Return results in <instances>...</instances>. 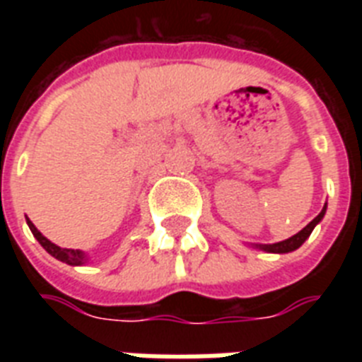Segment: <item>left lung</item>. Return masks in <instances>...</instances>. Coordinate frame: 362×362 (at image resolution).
<instances>
[{
  "label": "left lung",
  "mask_w": 362,
  "mask_h": 362,
  "mask_svg": "<svg viewBox=\"0 0 362 362\" xmlns=\"http://www.w3.org/2000/svg\"><path fill=\"white\" fill-rule=\"evenodd\" d=\"M327 212V203L325 206H323V210H321L320 214L315 216L314 220L310 221L308 226L304 227L303 231H298L297 235H293V237H289L287 240H281V242H276V244H255L253 247H257V250H261V252H267V253H289V252H295V250H298V247L303 246L304 240L312 235V231H314V227L320 223L321 220H323V216H325Z\"/></svg>",
  "instance_id": "8db88e82"
}]
</instances>
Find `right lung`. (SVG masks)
<instances>
[{
    "mask_svg": "<svg viewBox=\"0 0 362 362\" xmlns=\"http://www.w3.org/2000/svg\"><path fill=\"white\" fill-rule=\"evenodd\" d=\"M25 221H28V226H30V231L33 233V237L39 240V244H41V246L45 247L50 255H52V257H56L58 261H62V263L71 264V267H81V264L88 263V255L82 252V250H69V247L56 246V244L48 240L47 237H42V233L39 231L33 223H31L30 218H25Z\"/></svg>",
    "mask_w": 362,
    "mask_h": 362,
    "instance_id": "1",
    "label": "right lung"
}]
</instances>
